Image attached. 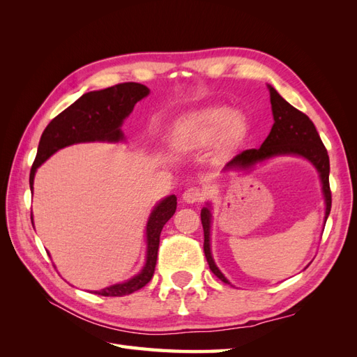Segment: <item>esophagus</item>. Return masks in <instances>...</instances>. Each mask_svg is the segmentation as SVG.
Segmentation results:
<instances>
[{
  "label": "esophagus",
  "mask_w": 357,
  "mask_h": 357,
  "mask_svg": "<svg viewBox=\"0 0 357 357\" xmlns=\"http://www.w3.org/2000/svg\"><path fill=\"white\" fill-rule=\"evenodd\" d=\"M202 198H204V193L197 186H190L185 192H183V199H185V202H188V204L201 202Z\"/></svg>",
  "instance_id": "1"
}]
</instances>
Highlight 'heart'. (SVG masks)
Segmentation results:
<instances>
[{"mask_svg":"<svg viewBox=\"0 0 357 357\" xmlns=\"http://www.w3.org/2000/svg\"><path fill=\"white\" fill-rule=\"evenodd\" d=\"M245 131L241 114L232 113L228 107L214 105L189 114L172 137V143L181 152H193L220 139L225 149L240 142Z\"/></svg>","mask_w":357,"mask_h":357,"instance_id":"b5f03b06","label":"heart"}]
</instances>
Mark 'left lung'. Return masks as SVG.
Here are the masks:
<instances>
[{"label": "left lung", "instance_id": "left-lung-1", "mask_svg": "<svg viewBox=\"0 0 357 357\" xmlns=\"http://www.w3.org/2000/svg\"><path fill=\"white\" fill-rule=\"evenodd\" d=\"M269 88V96H271V109L274 116V125L271 132L266 137L265 142L259 149H248L236 155L232 160L226 164L225 169L232 168H250L256 165L257 162L265 159L282 156V155H296L305 158L312 165L316 167L321 180L323 195H325L326 213H325V223L331 213L332 195L329 188V156L328 150L323 146L317 129L310 121V117L290 105L282 95H280L273 86ZM201 222L204 228V253L207 257V262L213 274L220 278L223 283H228L220 269L215 266L211 250H210V228H211V213L208 207L201 210Z\"/></svg>", "mask_w": 357, "mask_h": 357}]
</instances>
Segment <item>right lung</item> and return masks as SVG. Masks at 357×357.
<instances>
[{"label":"right lung","instance_id":"obj_1","mask_svg":"<svg viewBox=\"0 0 357 357\" xmlns=\"http://www.w3.org/2000/svg\"><path fill=\"white\" fill-rule=\"evenodd\" d=\"M149 88L144 84L128 82L119 83L102 91H93L82 95L68 109L59 113L46 126L41 134L37 156L31 168L29 188L34 186V176L37 168L47 160L59 149L75 143L88 142H110L117 143L123 139L121 126L125 119L131 114L134 105L149 95ZM177 208V198L169 195L162 199L150 214L147 222V257L142 273L128 280L125 283L113 284L95 291L101 296H125L144 287L153 277L159 236L164 225L172 218ZM32 220V218H31ZM34 226V223H32Z\"/></svg>","mask_w":357,"mask_h":357}]
</instances>
